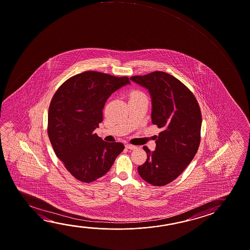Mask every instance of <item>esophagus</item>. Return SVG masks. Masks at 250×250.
I'll use <instances>...</instances> for the list:
<instances>
[{
    "instance_id": "esophagus-1",
    "label": "esophagus",
    "mask_w": 250,
    "mask_h": 250,
    "mask_svg": "<svg viewBox=\"0 0 250 250\" xmlns=\"http://www.w3.org/2000/svg\"><path fill=\"white\" fill-rule=\"evenodd\" d=\"M125 147H126L127 149H129V150H135L136 148H137V146H132V145H129V144H127V145H125Z\"/></svg>"
}]
</instances>
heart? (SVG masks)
Wrapping results in <instances>:
<instances>
[{"label": "heart", "instance_id": "1", "mask_svg": "<svg viewBox=\"0 0 250 250\" xmlns=\"http://www.w3.org/2000/svg\"><path fill=\"white\" fill-rule=\"evenodd\" d=\"M139 97H145V95L139 90H135V91H132L131 94V99H134V98H139Z\"/></svg>", "mask_w": 250, "mask_h": 250}]
</instances>
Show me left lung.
Wrapping results in <instances>:
<instances>
[{
    "instance_id": "obj_1",
    "label": "left lung",
    "mask_w": 250,
    "mask_h": 250,
    "mask_svg": "<svg viewBox=\"0 0 250 250\" xmlns=\"http://www.w3.org/2000/svg\"><path fill=\"white\" fill-rule=\"evenodd\" d=\"M147 89L151 99V122L162 129L155 151L143 149L147 160L138 167L149 184L161 187L180 175L196 154L201 142V112L191 90L163 71L131 77Z\"/></svg>"
}]
</instances>
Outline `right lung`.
<instances>
[{"label": "right lung", "instance_id": "obj_1", "mask_svg": "<svg viewBox=\"0 0 250 250\" xmlns=\"http://www.w3.org/2000/svg\"><path fill=\"white\" fill-rule=\"evenodd\" d=\"M129 83L127 77L90 70L69 78L54 94L48 115L49 140L77 180L90 183L104 176L123 151V144L105 142L94 130L103 121L108 98Z\"/></svg>", "mask_w": 250, "mask_h": 250}]
</instances>
